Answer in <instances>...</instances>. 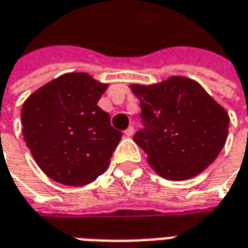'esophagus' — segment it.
<instances>
[{"label":"esophagus","mask_w":248,"mask_h":248,"mask_svg":"<svg viewBox=\"0 0 248 248\" xmlns=\"http://www.w3.org/2000/svg\"><path fill=\"white\" fill-rule=\"evenodd\" d=\"M133 134H134V127L133 126H129L127 129L124 130V135L126 137H133Z\"/></svg>","instance_id":"obj_1"}]
</instances>
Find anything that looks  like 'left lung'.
Returning a JSON list of instances; mask_svg holds the SVG:
<instances>
[{
    "mask_svg": "<svg viewBox=\"0 0 248 248\" xmlns=\"http://www.w3.org/2000/svg\"><path fill=\"white\" fill-rule=\"evenodd\" d=\"M130 89L140 99L145 124L134 142L159 177L190 179L217 159L229 134V113L197 81L172 76Z\"/></svg>",
    "mask_w": 248,
    "mask_h": 248,
    "instance_id": "left-lung-1",
    "label": "left lung"
}]
</instances>
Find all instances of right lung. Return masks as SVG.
Listing matches in <instances>:
<instances>
[{
  "mask_svg": "<svg viewBox=\"0 0 248 248\" xmlns=\"http://www.w3.org/2000/svg\"><path fill=\"white\" fill-rule=\"evenodd\" d=\"M108 83L87 73H66L22 105V134L35 163L53 181L83 186L106 171L122 133L98 106Z\"/></svg>",
  "mask_w": 248,
  "mask_h": 248,
  "instance_id": "right-lung-1",
  "label": "right lung"
}]
</instances>
